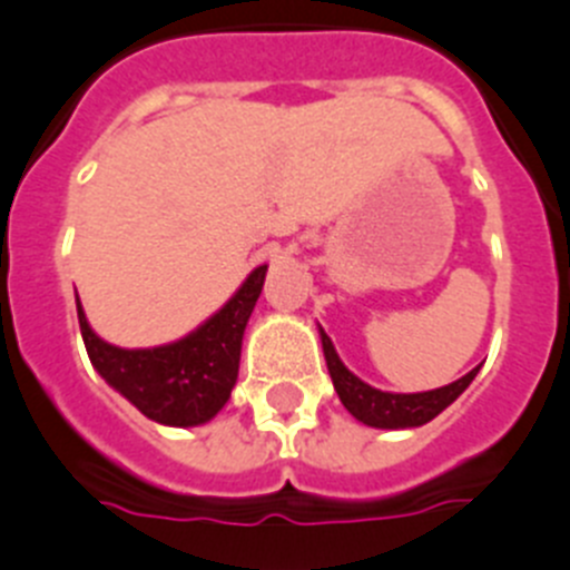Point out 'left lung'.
Segmentation results:
<instances>
[{
	"instance_id": "obj_1",
	"label": "left lung",
	"mask_w": 570,
	"mask_h": 570,
	"mask_svg": "<svg viewBox=\"0 0 570 570\" xmlns=\"http://www.w3.org/2000/svg\"><path fill=\"white\" fill-rule=\"evenodd\" d=\"M321 341H324L326 367H330V375H333L335 393H338L341 404H344L358 422L370 424V428L402 430L428 424L430 419H435L448 404L456 402L459 395L468 390V384L476 379L479 373V367L470 370L468 375H462V379L448 384V387L428 390V393H381V390L370 387V384H364L361 379H355V375L341 364L333 341L326 338L324 333H321Z\"/></svg>"
}]
</instances>
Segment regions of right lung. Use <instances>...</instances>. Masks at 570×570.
<instances>
[{
	"label": "right lung",
	"instance_id": "1",
	"mask_svg": "<svg viewBox=\"0 0 570 570\" xmlns=\"http://www.w3.org/2000/svg\"><path fill=\"white\" fill-rule=\"evenodd\" d=\"M264 278L266 266H257L215 318L177 344L155 350H120L97 338L77 301L88 358L97 373L148 419L175 428L209 422L229 402L235 387L240 341L257 295L264 289Z\"/></svg>",
	"mask_w": 570,
	"mask_h": 570
}]
</instances>
